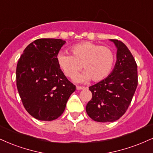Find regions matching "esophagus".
Returning <instances> with one entry per match:
<instances>
[{
    "label": "esophagus",
    "instance_id": "obj_1",
    "mask_svg": "<svg viewBox=\"0 0 153 153\" xmlns=\"http://www.w3.org/2000/svg\"><path fill=\"white\" fill-rule=\"evenodd\" d=\"M76 89L77 90H85V87H83V86L77 85L76 86Z\"/></svg>",
    "mask_w": 153,
    "mask_h": 153
}]
</instances>
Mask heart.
<instances>
[{
    "label": "heart",
    "mask_w": 153,
    "mask_h": 153,
    "mask_svg": "<svg viewBox=\"0 0 153 153\" xmlns=\"http://www.w3.org/2000/svg\"><path fill=\"white\" fill-rule=\"evenodd\" d=\"M71 56L60 53L58 63L64 74L73 78L82 68L85 73L75 78L76 81L93 82L102 80L113 69L115 56L110 48L91 43L82 42L71 48Z\"/></svg>",
    "instance_id": "b5f03b06"
}]
</instances>
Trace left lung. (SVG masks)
Instances as JSON below:
<instances>
[{
	"instance_id": "8db88e82",
	"label": "left lung",
	"mask_w": 153,
	"mask_h": 153,
	"mask_svg": "<svg viewBox=\"0 0 153 153\" xmlns=\"http://www.w3.org/2000/svg\"><path fill=\"white\" fill-rule=\"evenodd\" d=\"M117 48V60L112 73L89 87L92 99L86 105L88 116L96 122H114L126 113L137 86L135 58L123 42L111 39Z\"/></svg>"
}]
</instances>
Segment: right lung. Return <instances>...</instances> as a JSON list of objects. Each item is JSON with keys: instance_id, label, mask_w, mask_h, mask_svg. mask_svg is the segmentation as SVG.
Returning a JSON list of instances; mask_svg holds the SVG:
<instances>
[{"instance_id": "obj_1", "label": "right lung", "mask_w": 153, "mask_h": 153, "mask_svg": "<svg viewBox=\"0 0 153 153\" xmlns=\"http://www.w3.org/2000/svg\"><path fill=\"white\" fill-rule=\"evenodd\" d=\"M65 41L40 38L29 44L18 60L16 85L21 101L31 116L51 121L62 115L75 85L58 63L59 51Z\"/></svg>"}]
</instances>
